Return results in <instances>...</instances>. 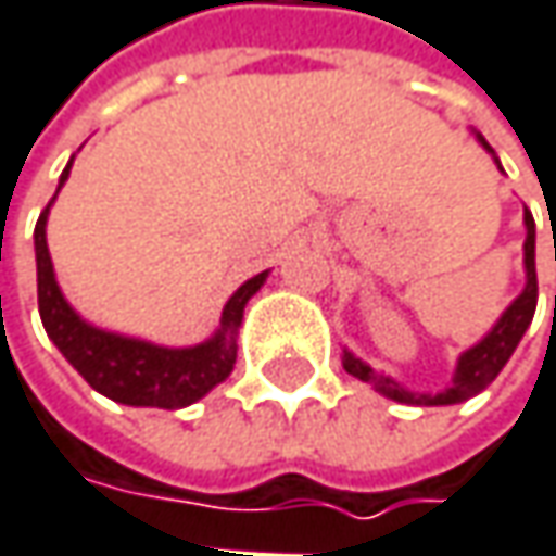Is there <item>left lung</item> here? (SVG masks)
I'll return each instance as SVG.
<instances>
[{"mask_svg": "<svg viewBox=\"0 0 556 556\" xmlns=\"http://www.w3.org/2000/svg\"><path fill=\"white\" fill-rule=\"evenodd\" d=\"M480 146L486 152H493L483 136H478ZM534 305H538V274H534V219L526 210V289L522 295L503 312V318L493 325V330L475 343L471 350L462 353L458 359V369H455V379H452V388L439 391V394H414V391H404L401 384L388 376L376 372L372 366H366L363 359H356L353 353L343 350V369L350 376H356L359 381H369L376 384V391H381L384 397L397 401V404H424V407H439V404H462L468 397L480 394L490 381L496 379L503 372V366L509 363V356L516 353L522 333L529 330L531 318H534Z\"/></svg>", "mask_w": 556, "mask_h": 556, "instance_id": "left-lung-1", "label": "left lung"}]
</instances>
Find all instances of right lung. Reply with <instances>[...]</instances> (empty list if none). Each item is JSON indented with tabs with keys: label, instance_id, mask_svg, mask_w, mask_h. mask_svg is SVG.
Instances as JSON below:
<instances>
[{
	"label": "right lung",
	"instance_id": "add662e5",
	"mask_svg": "<svg viewBox=\"0 0 556 556\" xmlns=\"http://www.w3.org/2000/svg\"><path fill=\"white\" fill-rule=\"evenodd\" d=\"M73 162L60 177V187L66 184ZM56 187V193H60ZM56 200V197H53ZM50 200V203H53ZM47 210L40 213L34 228V254H37V308L47 337L56 343V350L73 363L81 379L104 397L129 404V407H162V410H180L203 394H210L219 381L228 379L238 356V328L244 318L248 299L264 286L267 270L251 277L231 295L223 308L219 330L197 346H155L136 337H121L111 330L94 328L81 321L73 305L63 299L53 261L47 251Z\"/></svg>",
	"mask_w": 556,
	"mask_h": 556
}]
</instances>
